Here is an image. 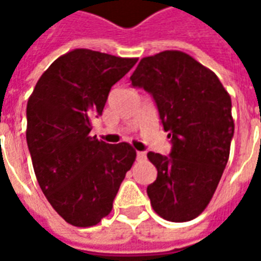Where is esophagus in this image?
Wrapping results in <instances>:
<instances>
[{
  "instance_id": "obj_1",
  "label": "esophagus",
  "mask_w": 261,
  "mask_h": 261,
  "mask_svg": "<svg viewBox=\"0 0 261 261\" xmlns=\"http://www.w3.org/2000/svg\"><path fill=\"white\" fill-rule=\"evenodd\" d=\"M145 156H147V153L144 152V151H137V159H138V161L145 159Z\"/></svg>"
}]
</instances>
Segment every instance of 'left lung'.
Masks as SVG:
<instances>
[{"instance_id":"8db88e82","label":"left lung","mask_w":261,"mask_h":261,"mask_svg":"<svg viewBox=\"0 0 261 261\" xmlns=\"http://www.w3.org/2000/svg\"><path fill=\"white\" fill-rule=\"evenodd\" d=\"M130 81L153 97L172 142L169 156L148 152L158 170L147 187L152 208L172 222L194 219L213 198L229 158L235 130L229 93L211 69L176 50L142 59Z\"/></svg>"}]
</instances>
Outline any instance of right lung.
I'll list each match as a JSON object with an SVG mask.
<instances>
[{"label":"right lung","instance_id":"obj_1","mask_svg":"<svg viewBox=\"0 0 261 261\" xmlns=\"http://www.w3.org/2000/svg\"><path fill=\"white\" fill-rule=\"evenodd\" d=\"M136 63L76 48L43 72L28 100L26 141L39 186L74 226H93L110 214L136 161L130 144L89 136L92 117L102 114L112 86Z\"/></svg>","mask_w":261,"mask_h":261}]
</instances>
